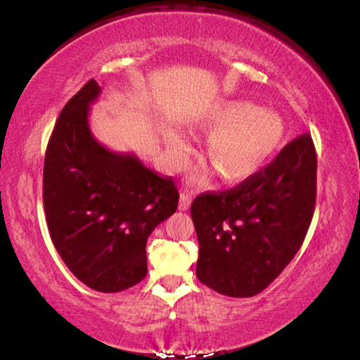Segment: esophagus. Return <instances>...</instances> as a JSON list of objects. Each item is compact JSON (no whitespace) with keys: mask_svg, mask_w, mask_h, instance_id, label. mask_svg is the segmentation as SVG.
Listing matches in <instances>:
<instances>
[{"mask_svg":"<svg viewBox=\"0 0 360 360\" xmlns=\"http://www.w3.org/2000/svg\"><path fill=\"white\" fill-rule=\"evenodd\" d=\"M191 203H192L191 195L186 193V192H182L179 195V210L181 211H187L188 208H191Z\"/></svg>","mask_w":360,"mask_h":360,"instance_id":"34e87169","label":"esophagus"}]
</instances>
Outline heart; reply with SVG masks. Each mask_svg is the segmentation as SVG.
<instances>
[{
  "instance_id": "b5f03b06",
  "label": "heart",
  "mask_w": 360,
  "mask_h": 360,
  "mask_svg": "<svg viewBox=\"0 0 360 360\" xmlns=\"http://www.w3.org/2000/svg\"><path fill=\"white\" fill-rule=\"evenodd\" d=\"M208 135L203 158L224 184H241L264 168L281 148L285 127L281 115L246 100H229L212 106L197 122ZM176 165L187 162L191 146L178 131L165 135Z\"/></svg>"
}]
</instances>
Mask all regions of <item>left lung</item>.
I'll return each mask as SVG.
<instances>
[{
    "instance_id": "8db88e82",
    "label": "left lung",
    "mask_w": 360,
    "mask_h": 360,
    "mask_svg": "<svg viewBox=\"0 0 360 360\" xmlns=\"http://www.w3.org/2000/svg\"><path fill=\"white\" fill-rule=\"evenodd\" d=\"M316 169L313 139L304 133L251 179L200 193L191 206L200 283L222 295L252 297L275 281L311 224Z\"/></svg>"
}]
</instances>
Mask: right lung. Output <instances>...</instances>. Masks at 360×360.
I'll use <instances>...</instances> for the list:
<instances>
[{"label": "right lung", "instance_id": "add662e5", "mask_svg": "<svg viewBox=\"0 0 360 360\" xmlns=\"http://www.w3.org/2000/svg\"><path fill=\"white\" fill-rule=\"evenodd\" d=\"M101 92L95 79L66 103L47 143L42 202L51 240L79 281L120 292L148 275L146 243L178 208L172 178H160L133 154L94 138L89 106Z\"/></svg>", "mask_w": 360, "mask_h": 360}]
</instances>
